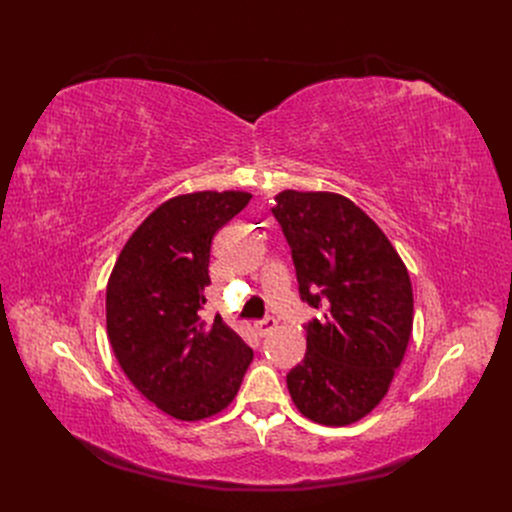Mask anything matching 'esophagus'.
<instances>
[{
    "instance_id": "1",
    "label": "esophagus",
    "mask_w": 512,
    "mask_h": 512,
    "mask_svg": "<svg viewBox=\"0 0 512 512\" xmlns=\"http://www.w3.org/2000/svg\"><path fill=\"white\" fill-rule=\"evenodd\" d=\"M276 326H278V321L274 317H263V319L255 321V332L259 336H267L272 330H276Z\"/></svg>"
}]
</instances>
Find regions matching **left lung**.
Segmentation results:
<instances>
[{"label":"left lung","instance_id":"left-lung-1","mask_svg":"<svg viewBox=\"0 0 512 512\" xmlns=\"http://www.w3.org/2000/svg\"><path fill=\"white\" fill-rule=\"evenodd\" d=\"M292 253L305 359L286 375L297 409L321 425L355 423L380 405L413 332V288L386 234L353 201L284 191L272 207Z\"/></svg>","mask_w":512,"mask_h":512}]
</instances>
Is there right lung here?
Returning a JSON list of instances; mask_svg holds the SVG:
<instances>
[{
	"label": "right lung",
	"mask_w": 512,
	"mask_h": 512,
	"mask_svg": "<svg viewBox=\"0 0 512 512\" xmlns=\"http://www.w3.org/2000/svg\"><path fill=\"white\" fill-rule=\"evenodd\" d=\"M249 201L240 191L166 201L128 238L107 282V338L122 371L180 421L224 411L253 361L220 315L213 324L199 317L211 284V240Z\"/></svg>",
	"instance_id": "obj_1"
}]
</instances>
